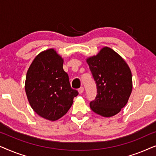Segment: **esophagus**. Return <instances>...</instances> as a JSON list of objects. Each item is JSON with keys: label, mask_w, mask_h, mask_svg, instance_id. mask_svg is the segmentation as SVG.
Listing matches in <instances>:
<instances>
[{"label": "esophagus", "mask_w": 156, "mask_h": 156, "mask_svg": "<svg viewBox=\"0 0 156 156\" xmlns=\"http://www.w3.org/2000/svg\"><path fill=\"white\" fill-rule=\"evenodd\" d=\"M78 91H79V93H80V94H82L83 91H84V87H81L80 88L78 89Z\"/></svg>", "instance_id": "1"}]
</instances>
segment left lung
<instances>
[{"mask_svg":"<svg viewBox=\"0 0 156 156\" xmlns=\"http://www.w3.org/2000/svg\"><path fill=\"white\" fill-rule=\"evenodd\" d=\"M87 61L97 84V94L89 103L91 109L104 117L114 116L124 107L131 95L132 75L129 66L108 48Z\"/></svg>","mask_w":156,"mask_h":156,"instance_id":"8db88e82","label":"left lung"}]
</instances>
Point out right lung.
Instances as JSON below:
<instances>
[{
  "instance_id": "1",
  "label": "right lung",
  "mask_w": 156,
  "mask_h": 156,
  "mask_svg": "<svg viewBox=\"0 0 156 156\" xmlns=\"http://www.w3.org/2000/svg\"><path fill=\"white\" fill-rule=\"evenodd\" d=\"M25 92L33 109L50 121L63 116L79 94L70 86L62 58L53 49L40 53L32 62L27 72Z\"/></svg>"
}]
</instances>
